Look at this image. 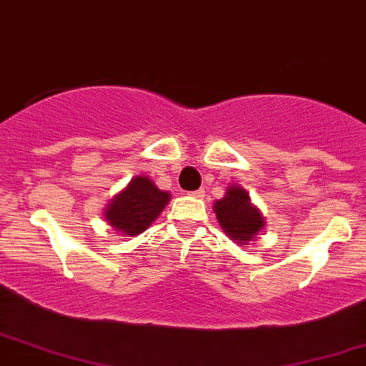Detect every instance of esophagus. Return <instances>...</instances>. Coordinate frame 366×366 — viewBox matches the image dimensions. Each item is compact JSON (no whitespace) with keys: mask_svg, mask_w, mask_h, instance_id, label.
Here are the masks:
<instances>
[{"mask_svg":"<svg viewBox=\"0 0 366 366\" xmlns=\"http://www.w3.org/2000/svg\"><path fill=\"white\" fill-rule=\"evenodd\" d=\"M191 196H192V198H203V196H204V189L192 191V192H191Z\"/></svg>","mask_w":366,"mask_h":366,"instance_id":"esophagus-1","label":"esophagus"}]
</instances>
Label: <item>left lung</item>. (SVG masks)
<instances>
[{"label": "left lung", "mask_w": 366, "mask_h": 366, "mask_svg": "<svg viewBox=\"0 0 366 366\" xmlns=\"http://www.w3.org/2000/svg\"><path fill=\"white\" fill-rule=\"evenodd\" d=\"M214 212L222 231L238 244L254 242L266 226L262 212L252 203L242 186H229L224 198L214 203Z\"/></svg>", "instance_id": "1"}]
</instances>
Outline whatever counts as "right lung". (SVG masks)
<instances>
[{
  "mask_svg": "<svg viewBox=\"0 0 366 366\" xmlns=\"http://www.w3.org/2000/svg\"><path fill=\"white\" fill-rule=\"evenodd\" d=\"M170 199V192L158 189L149 177L137 175L111 199L104 219L122 234L139 236L158 219Z\"/></svg>",
  "mask_w": 366,
  "mask_h": 366,
  "instance_id": "1",
  "label": "right lung"
}]
</instances>
